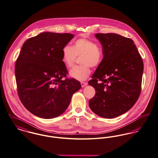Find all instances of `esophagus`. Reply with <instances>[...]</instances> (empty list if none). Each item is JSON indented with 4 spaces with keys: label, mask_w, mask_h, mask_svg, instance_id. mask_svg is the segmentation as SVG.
I'll return each mask as SVG.
<instances>
[{
    "label": "esophagus",
    "mask_w": 158,
    "mask_h": 158,
    "mask_svg": "<svg viewBox=\"0 0 158 158\" xmlns=\"http://www.w3.org/2000/svg\"><path fill=\"white\" fill-rule=\"evenodd\" d=\"M81 86H82V88H84L85 86H86L87 84H87V82H81Z\"/></svg>",
    "instance_id": "34e87169"
}]
</instances>
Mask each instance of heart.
<instances>
[{
	"instance_id": "1",
	"label": "heart",
	"mask_w": 158,
	"mask_h": 158,
	"mask_svg": "<svg viewBox=\"0 0 158 158\" xmlns=\"http://www.w3.org/2000/svg\"><path fill=\"white\" fill-rule=\"evenodd\" d=\"M81 57V64L70 70L69 74L77 81H85L91 74L90 67L95 68L101 64L103 58L102 49L94 41L81 38L76 40L73 47L66 45L62 49V61L67 67L74 64L76 57Z\"/></svg>"
}]
</instances>
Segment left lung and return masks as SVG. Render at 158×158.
<instances>
[{
    "label": "left lung",
    "mask_w": 158,
    "mask_h": 158,
    "mask_svg": "<svg viewBox=\"0 0 158 158\" xmlns=\"http://www.w3.org/2000/svg\"><path fill=\"white\" fill-rule=\"evenodd\" d=\"M103 58L88 84L95 90L89 101L91 110L104 118L128 111L139 97L143 62L134 41L116 33H97Z\"/></svg>",
    "instance_id": "obj_1"
}]
</instances>
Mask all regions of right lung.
<instances>
[{
    "mask_svg": "<svg viewBox=\"0 0 158 158\" xmlns=\"http://www.w3.org/2000/svg\"><path fill=\"white\" fill-rule=\"evenodd\" d=\"M73 37L70 33L44 32L22 47L15 68L18 94L27 110L37 117L51 119L63 114L81 88L74 79H62L68 73L62 49Z\"/></svg>",
    "mask_w": 158,
    "mask_h": 158,
    "instance_id": "right-lung-1",
    "label": "right lung"
}]
</instances>
